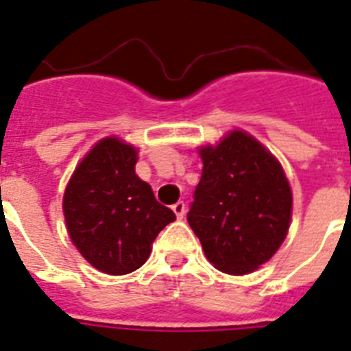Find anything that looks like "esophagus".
Here are the masks:
<instances>
[{
  "label": "esophagus",
  "instance_id": "esophagus-1",
  "mask_svg": "<svg viewBox=\"0 0 351 351\" xmlns=\"http://www.w3.org/2000/svg\"><path fill=\"white\" fill-rule=\"evenodd\" d=\"M172 210H173V214L178 216V219H183V216H184V203H183V201H178V203H173Z\"/></svg>",
  "mask_w": 351,
  "mask_h": 351
}]
</instances>
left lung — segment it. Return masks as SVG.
I'll use <instances>...</instances> for the list:
<instances>
[{
    "instance_id": "obj_1",
    "label": "left lung",
    "mask_w": 351,
    "mask_h": 351,
    "mask_svg": "<svg viewBox=\"0 0 351 351\" xmlns=\"http://www.w3.org/2000/svg\"><path fill=\"white\" fill-rule=\"evenodd\" d=\"M199 156L203 172L189 225L214 267L252 273L286 240L293 206L286 173L271 152L240 130L218 146H203Z\"/></svg>"
}]
</instances>
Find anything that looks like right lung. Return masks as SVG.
I'll return each mask as SVG.
<instances>
[{"label": "right lung", "instance_id": "add662e5", "mask_svg": "<svg viewBox=\"0 0 351 351\" xmlns=\"http://www.w3.org/2000/svg\"><path fill=\"white\" fill-rule=\"evenodd\" d=\"M137 150L106 137L67 183V232L86 260L106 274H128L148 260L152 243L176 214L135 173Z\"/></svg>", "mask_w": 351, "mask_h": 351}]
</instances>
